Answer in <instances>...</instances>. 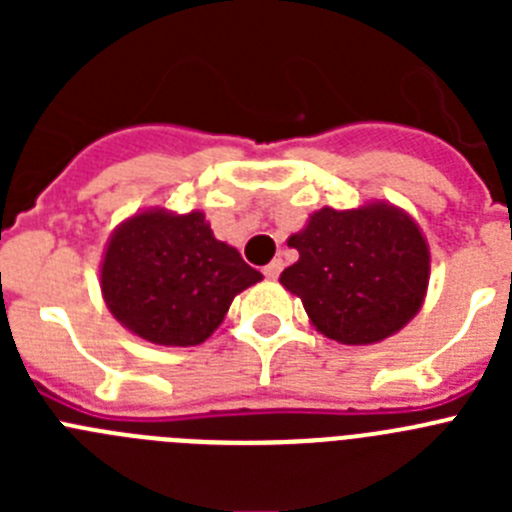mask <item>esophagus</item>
Returning a JSON list of instances; mask_svg holds the SVG:
<instances>
[{
    "mask_svg": "<svg viewBox=\"0 0 512 512\" xmlns=\"http://www.w3.org/2000/svg\"><path fill=\"white\" fill-rule=\"evenodd\" d=\"M282 269H284L282 259H274L269 266H264V277L266 279H277L279 274H282Z\"/></svg>",
    "mask_w": 512,
    "mask_h": 512,
    "instance_id": "esophagus-1",
    "label": "esophagus"
}]
</instances>
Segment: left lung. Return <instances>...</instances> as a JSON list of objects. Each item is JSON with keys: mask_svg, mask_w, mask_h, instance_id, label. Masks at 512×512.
Wrapping results in <instances>:
<instances>
[{"mask_svg": "<svg viewBox=\"0 0 512 512\" xmlns=\"http://www.w3.org/2000/svg\"><path fill=\"white\" fill-rule=\"evenodd\" d=\"M287 243L300 259L279 282L330 341L372 346L400 333L423 307L431 248L415 217L392 202L320 207Z\"/></svg>", "mask_w": 512, "mask_h": 512, "instance_id": "8db88e82", "label": "left lung"}]
</instances>
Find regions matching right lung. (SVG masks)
Here are the masks:
<instances>
[{"instance_id":"add662e5","label":"right lung","mask_w":512,"mask_h":512,"mask_svg":"<svg viewBox=\"0 0 512 512\" xmlns=\"http://www.w3.org/2000/svg\"><path fill=\"white\" fill-rule=\"evenodd\" d=\"M238 248L217 241L202 210L148 207L125 217L99 264L107 310L156 346H200L228 315L235 295L261 282Z\"/></svg>"}]
</instances>
